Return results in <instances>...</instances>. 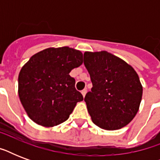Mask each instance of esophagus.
<instances>
[{"label": "esophagus", "instance_id": "1", "mask_svg": "<svg viewBox=\"0 0 160 160\" xmlns=\"http://www.w3.org/2000/svg\"><path fill=\"white\" fill-rule=\"evenodd\" d=\"M86 92H87V90L86 89H84L83 90H81V94H82V95L85 97V95H86Z\"/></svg>", "mask_w": 160, "mask_h": 160}]
</instances>
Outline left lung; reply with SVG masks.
I'll list each match as a JSON object with an SVG mask.
<instances>
[{
  "label": "left lung",
  "instance_id": "1",
  "mask_svg": "<svg viewBox=\"0 0 160 160\" xmlns=\"http://www.w3.org/2000/svg\"><path fill=\"white\" fill-rule=\"evenodd\" d=\"M84 64L93 85L85 97L93 123L107 130L127 125L139 110L143 94L136 71L107 51H86Z\"/></svg>",
  "mask_w": 160,
  "mask_h": 160
}]
</instances>
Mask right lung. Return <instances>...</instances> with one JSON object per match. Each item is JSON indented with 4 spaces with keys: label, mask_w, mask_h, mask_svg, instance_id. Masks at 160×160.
<instances>
[{
    "label": "right lung",
    "mask_w": 160,
    "mask_h": 160,
    "mask_svg": "<svg viewBox=\"0 0 160 160\" xmlns=\"http://www.w3.org/2000/svg\"><path fill=\"white\" fill-rule=\"evenodd\" d=\"M83 63V54L67 46L48 48L32 55L21 68L18 94L36 124L53 127L68 119L83 95L69 74Z\"/></svg>",
    "instance_id": "right-lung-1"
}]
</instances>
